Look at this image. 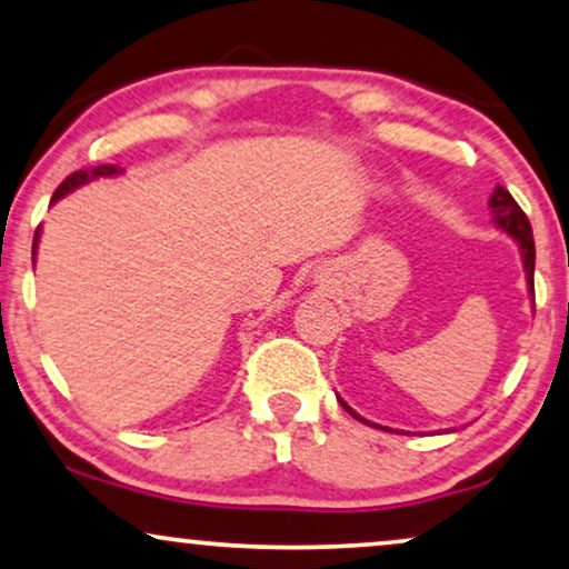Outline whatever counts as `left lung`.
<instances>
[{
    "label": "left lung",
    "mask_w": 569,
    "mask_h": 569,
    "mask_svg": "<svg viewBox=\"0 0 569 569\" xmlns=\"http://www.w3.org/2000/svg\"><path fill=\"white\" fill-rule=\"evenodd\" d=\"M489 206H491V213H493V221H497V227H501L510 238L518 240L520 246V253H522V267H526V277H528V284H530V292H533V269H536V246H533V230H530V221L526 217V211L520 209L518 201L510 196V190H505L501 186H497L493 190V196L489 198ZM342 402V400H339ZM342 408L352 412L348 405L342 402ZM356 416V412H352ZM358 420H363L368 423L366 418L356 416ZM373 426V423H368Z\"/></svg>",
    "instance_id": "left-lung-1"
}]
</instances>
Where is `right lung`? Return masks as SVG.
I'll use <instances>...</instances> for the list:
<instances>
[{
    "mask_svg": "<svg viewBox=\"0 0 569 569\" xmlns=\"http://www.w3.org/2000/svg\"><path fill=\"white\" fill-rule=\"evenodd\" d=\"M120 172H122V169L114 167V164H99L93 169H78V172H72L68 180H64L62 186L54 190V196H51V203L59 201L62 196H68L70 190H76L78 186H86L88 180H96V177H112V174H120ZM39 234H41V227L33 234V256H36V246H39Z\"/></svg>",
    "mask_w": 569,
    "mask_h": 569,
    "instance_id": "add662e5",
    "label": "right lung"
}]
</instances>
